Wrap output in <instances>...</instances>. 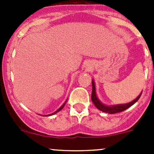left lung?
Returning <instances> with one entry per match:
<instances>
[{
    "label": "left lung",
    "mask_w": 154,
    "mask_h": 154,
    "mask_svg": "<svg viewBox=\"0 0 154 154\" xmlns=\"http://www.w3.org/2000/svg\"><path fill=\"white\" fill-rule=\"evenodd\" d=\"M92 83V92H91V100H92L93 103L94 104V106L97 107L99 110L103 112L109 113V114H115V113L121 112L125 111V109H128L129 107L133 106L136 102L138 101V100L139 99V97L142 95V93L136 97L135 100H133V101L130 102V103H124V104H116V105H112V106H108V105L104 104V103H102L99 98L97 97V94H96V88H95V84H94V80H92L91 81Z\"/></svg>",
    "instance_id": "8db88e82"
}]
</instances>
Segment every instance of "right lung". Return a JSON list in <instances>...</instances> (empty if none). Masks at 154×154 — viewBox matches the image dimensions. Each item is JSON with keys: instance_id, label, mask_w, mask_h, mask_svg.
Segmentation results:
<instances>
[{"instance_id": "right-lung-1", "label": "right lung", "mask_w": 154, "mask_h": 154, "mask_svg": "<svg viewBox=\"0 0 154 154\" xmlns=\"http://www.w3.org/2000/svg\"><path fill=\"white\" fill-rule=\"evenodd\" d=\"M66 102H67V100H66V102H65V103H63V105H62V106H60V108H59V109H57V111H55V112H54L51 113V114L47 115V116H53V115L56 114V113H57V112H60V110H61V109H63V107H64V106H65V105H66Z\"/></svg>"}]
</instances>
